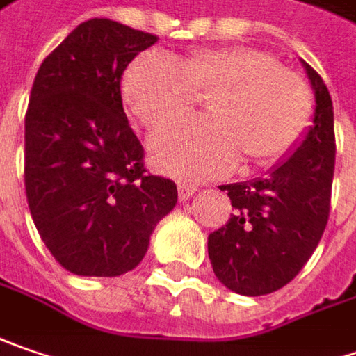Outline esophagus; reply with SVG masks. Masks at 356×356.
Segmentation results:
<instances>
[{"mask_svg": "<svg viewBox=\"0 0 356 356\" xmlns=\"http://www.w3.org/2000/svg\"><path fill=\"white\" fill-rule=\"evenodd\" d=\"M194 192H196V188L190 186V184H178V196H180V200L184 202L188 198H192L194 196Z\"/></svg>", "mask_w": 356, "mask_h": 356, "instance_id": "34e87169", "label": "esophagus"}]
</instances>
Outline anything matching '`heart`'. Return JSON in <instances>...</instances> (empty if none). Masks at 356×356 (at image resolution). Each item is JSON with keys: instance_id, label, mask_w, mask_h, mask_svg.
Returning a JSON list of instances; mask_svg holds the SVG:
<instances>
[{"instance_id": "heart-1", "label": "heart", "mask_w": 356, "mask_h": 356, "mask_svg": "<svg viewBox=\"0 0 356 356\" xmlns=\"http://www.w3.org/2000/svg\"><path fill=\"white\" fill-rule=\"evenodd\" d=\"M198 92H212L210 116L182 120L150 140L152 164L178 178L224 176L242 154L250 164L275 162L311 126L307 83L250 45L198 49L182 62L148 51L124 76L126 102L148 128L186 114Z\"/></svg>"}]
</instances>
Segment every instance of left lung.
I'll list each match as a JSON object with an SVG mask.
<instances>
[{"instance_id":"8db88e82","label":"left lung","mask_w":356,"mask_h":356,"mask_svg":"<svg viewBox=\"0 0 356 356\" xmlns=\"http://www.w3.org/2000/svg\"><path fill=\"white\" fill-rule=\"evenodd\" d=\"M314 92L302 140L264 176L226 184L234 214L208 236L216 278L232 293L260 296L289 284L325 232L334 174V116L323 78L300 60Z\"/></svg>"}]
</instances>
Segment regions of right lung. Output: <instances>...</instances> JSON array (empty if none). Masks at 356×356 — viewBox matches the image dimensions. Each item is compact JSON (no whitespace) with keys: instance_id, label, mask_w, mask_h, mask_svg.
Listing matches in <instances>:
<instances>
[{"instance_id":"add662e5","label":"right lung","mask_w":356,"mask_h":356,"mask_svg":"<svg viewBox=\"0 0 356 356\" xmlns=\"http://www.w3.org/2000/svg\"><path fill=\"white\" fill-rule=\"evenodd\" d=\"M156 35L94 17L38 70L26 114V194L54 258L80 276H120L148 252L178 202L172 180L146 176L120 81Z\"/></svg>"}]
</instances>
